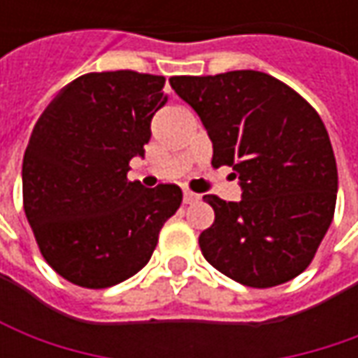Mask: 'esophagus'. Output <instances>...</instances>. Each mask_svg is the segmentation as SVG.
<instances>
[{
  "instance_id": "esophagus-1",
  "label": "esophagus",
  "mask_w": 358,
  "mask_h": 358,
  "mask_svg": "<svg viewBox=\"0 0 358 358\" xmlns=\"http://www.w3.org/2000/svg\"><path fill=\"white\" fill-rule=\"evenodd\" d=\"M201 197L197 195V193H193V191H185L183 193V203H187V205H191V203H197Z\"/></svg>"
}]
</instances>
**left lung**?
Returning <instances> with one entry per match:
<instances>
[{"mask_svg":"<svg viewBox=\"0 0 358 358\" xmlns=\"http://www.w3.org/2000/svg\"><path fill=\"white\" fill-rule=\"evenodd\" d=\"M213 143V167H233L241 201L205 195L215 223L199 235L203 257L229 279L267 289L309 267L337 203V161L319 113L261 71L175 76Z\"/></svg>","mask_w":358,"mask_h":358,"instance_id":"left-lung-1","label":"left lung"}]
</instances>
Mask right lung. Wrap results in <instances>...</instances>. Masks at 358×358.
Wrapping results in <instances>:
<instances>
[{
    "label": "right lung",
    "mask_w": 358,
    "mask_h": 358,
    "mask_svg": "<svg viewBox=\"0 0 358 358\" xmlns=\"http://www.w3.org/2000/svg\"><path fill=\"white\" fill-rule=\"evenodd\" d=\"M163 85V76L129 69L87 73L35 123L21 169L23 209L43 259L73 285L105 289L139 273L181 205L177 185L127 179L167 103Z\"/></svg>",
    "instance_id": "1"
}]
</instances>
